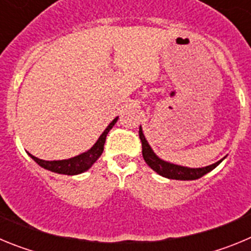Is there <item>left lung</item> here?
<instances>
[{"instance_id":"left-lung-1","label":"left lung","mask_w":251,"mask_h":251,"mask_svg":"<svg viewBox=\"0 0 251 251\" xmlns=\"http://www.w3.org/2000/svg\"><path fill=\"white\" fill-rule=\"evenodd\" d=\"M139 138H141L142 142V154H143V158H145L146 163H147L154 172H157V174L161 175V176L166 177V178L181 179V181H192V179L200 178V177L208 174L210 171L214 170L215 167H217V166L223 162V159L225 158V157H224L221 161L216 162V163H212V165L210 166H206V167H183V166L170 163V162L163 161L162 158H159L156 153L153 152L151 146L148 145L147 139H146L145 134H143V130H142V127H139Z\"/></svg>"}]
</instances>
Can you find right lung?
Returning a JSON list of instances; mask_svg holds the SVG:
<instances>
[{"instance_id":"1","label":"right lung","mask_w":251,"mask_h":251,"mask_svg":"<svg viewBox=\"0 0 251 251\" xmlns=\"http://www.w3.org/2000/svg\"><path fill=\"white\" fill-rule=\"evenodd\" d=\"M118 121V117L113 119L110 122V124L105 128L101 136L99 137L98 141L95 142L94 146H93L90 150H88L86 152L81 153L79 156H75L73 158L69 159H61V161H44V159H40L37 157L32 156L28 153V156L36 162L37 165L41 166L45 170L51 171V172H55V174L60 175H69V176H74V175L83 174L85 171L89 170L93 165L95 163V161L101 156V153L104 151V143H105L106 134L109 133V130L112 129L113 126L117 123Z\"/></svg>"}]
</instances>
